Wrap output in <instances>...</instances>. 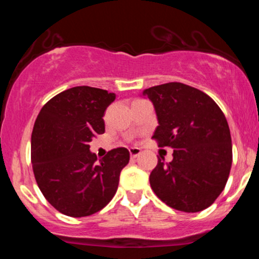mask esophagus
<instances>
[{"instance_id":"1","label":"esophagus","mask_w":259,"mask_h":259,"mask_svg":"<svg viewBox=\"0 0 259 259\" xmlns=\"http://www.w3.org/2000/svg\"><path fill=\"white\" fill-rule=\"evenodd\" d=\"M129 152H130V157H132V158H136V157L141 154V150H140L139 147H132L129 150Z\"/></svg>"}]
</instances>
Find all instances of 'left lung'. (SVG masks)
<instances>
[{"label": "left lung", "instance_id": "obj_1", "mask_svg": "<svg viewBox=\"0 0 259 259\" xmlns=\"http://www.w3.org/2000/svg\"><path fill=\"white\" fill-rule=\"evenodd\" d=\"M156 111L152 139L173 148V160L158 158L150 175L153 192L169 207L186 213L206 209L227 184L233 146L227 118L208 95L181 82L142 92Z\"/></svg>", "mask_w": 259, "mask_h": 259}]
</instances>
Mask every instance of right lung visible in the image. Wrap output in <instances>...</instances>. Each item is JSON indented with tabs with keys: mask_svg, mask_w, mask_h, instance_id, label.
<instances>
[{
	"mask_svg": "<svg viewBox=\"0 0 259 259\" xmlns=\"http://www.w3.org/2000/svg\"><path fill=\"white\" fill-rule=\"evenodd\" d=\"M115 94L75 86L41 108L31 135V163L38 189L58 212L80 218L109 203L129 163L126 148L102 159L90 151L92 138L105 133L103 115Z\"/></svg>",
	"mask_w": 259,
	"mask_h": 259,
	"instance_id": "obj_1",
	"label": "right lung"
}]
</instances>
